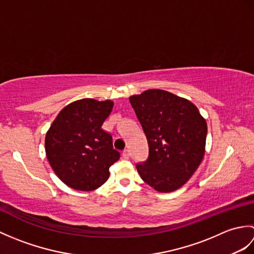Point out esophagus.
Instances as JSON below:
<instances>
[{"instance_id": "34e87169", "label": "esophagus", "mask_w": 254, "mask_h": 254, "mask_svg": "<svg viewBox=\"0 0 254 254\" xmlns=\"http://www.w3.org/2000/svg\"><path fill=\"white\" fill-rule=\"evenodd\" d=\"M122 156H123V158L128 159V157H130V150H128V149H124L123 152H122Z\"/></svg>"}]
</instances>
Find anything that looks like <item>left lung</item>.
Returning a JSON list of instances; mask_svg holds the SVG:
<instances>
[{"instance_id": "obj_1", "label": "left lung", "mask_w": 254, "mask_h": 254, "mask_svg": "<svg viewBox=\"0 0 254 254\" xmlns=\"http://www.w3.org/2000/svg\"><path fill=\"white\" fill-rule=\"evenodd\" d=\"M148 143L137 172L158 192H172L190 179L205 153L207 124L195 105L163 89L130 97Z\"/></svg>"}]
</instances>
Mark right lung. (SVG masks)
Here are the masks:
<instances>
[{
	"mask_svg": "<svg viewBox=\"0 0 254 254\" xmlns=\"http://www.w3.org/2000/svg\"><path fill=\"white\" fill-rule=\"evenodd\" d=\"M111 100L80 99L59 113L46 134V154L56 175L69 188L93 191L108 180L120 158L102 123L112 111Z\"/></svg>",
	"mask_w": 254,
	"mask_h": 254,
	"instance_id": "right-lung-1",
	"label": "right lung"
}]
</instances>
